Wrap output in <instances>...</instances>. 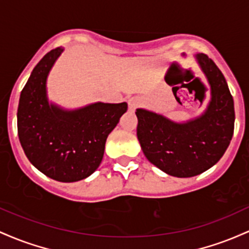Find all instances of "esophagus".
Listing matches in <instances>:
<instances>
[{"label": "esophagus", "mask_w": 249, "mask_h": 249, "mask_svg": "<svg viewBox=\"0 0 249 249\" xmlns=\"http://www.w3.org/2000/svg\"><path fill=\"white\" fill-rule=\"evenodd\" d=\"M140 103H141V101H140L139 97H132V99H129V101H128V106H129V109L130 110L136 109V107H139Z\"/></svg>", "instance_id": "1"}]
</instances>
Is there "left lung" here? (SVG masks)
<instances>
[{
  "mask_svg": "<svg viewBox=\"0 0 249 249\" xmlns=\"http://www.w3.org/2000/svg\"><path fill=\"white\" fill-rule=\"evenodd\" d=\"M196 58L212 86V100L202 116L178 124L152 111H135L143 154L162 172L177 178L195 177L213 167L234 133V101L225 76L206 54Z\"/></svg>",
  "mask_w": 249,
  "mask_h": 249,
  "instance_id": "left-lung-1",
  "label": "left lung"
}]
</instances>
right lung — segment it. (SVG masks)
Listing matches in <instances>:
<instances>
[{"instance_id": "right-lung-1", "label": "right lung", "mask_w": 249, "mask_h": 249, "mask_svg": "<svg viewBox=\"0 0 249 249\" xmlns=\"http://www.w3.org/2000/svg\"><path fill=\"white\" fill-rule=\"evenodd\" d=\"M61 52L57 47L47 53L22 89L18 133L28 160L41 173L61 182H75L100 166L107 136L128 106L97 102L75 111L49 106L47 75Z\"/></svg>"}]
</instances>
